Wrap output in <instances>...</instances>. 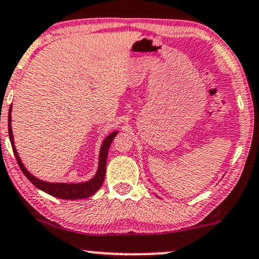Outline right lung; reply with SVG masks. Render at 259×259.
<instances>
[{"label": "right lung", "instance_id": "1", "mask_svg": "<svg viewBox=\"0 0 259 259\" xmlns=\"http://www.w3.org/2000/svg\"><path fill=\"white\" fill-rule=\"evenodd\" d=\"M12 105L9 107V113H8V133H9V140H11L13 152H14L15 159L18 161L19 166L22 173L26 176V178L33 184L35 188L42 190L47 194L54 196V197L61 198V199H81V198H87L91 197L92 195H94L98 190L100 189V186L103 185L104 178H105V169H106V160H107V153H109L110 146L112 143L114 136L117 135V132L110 134L109 136L104 140L103 145L100 148V155H99V167H98L97 175L94 176V178H92L91 181L84 182V183H78V184H67V183H49V182H42L40 179L35 178L34 176H32L27 169L25 168L24 163H22L21 159L19 158L18 152H16L15 146H14V139H13V132H12Z\"/></svg>", "mask_w": 259, "mask_h": 259}]
</instances>
